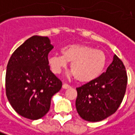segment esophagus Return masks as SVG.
<instances>
[{
	"label": "esophagus",
	"instance_id": "34e87169",
	"mask_svg": "<svg viewBox=\"0 0 135 135\" xmlns=\"http://www.w3.org/2000/svg\"><path fill=\"white\" fill-rule=\"evenodd\" d=\"M63 88L65 89H70V88H71V86L68 85L67 83H64V84H63Z\"/></svg>",
	"mask_w": 135,
	"mask_h": 135
}]
</instances>
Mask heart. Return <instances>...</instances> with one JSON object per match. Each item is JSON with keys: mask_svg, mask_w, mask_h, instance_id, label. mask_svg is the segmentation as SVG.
<instances>
[{"mask_svg": "<svg viewBox=\"0 0 135 135\" xmlns=\"http://www.w3.org/2000/svg\"><path fill=\"white\" fill-rule=\"evenodd\" d=\"M61 55H50L48 63L52 71L58 74L71 62L70 69L80 82H89L98 78L106 68V54L88 45H68L60 50Z\"/></svg>", "mask_w": 135, "mask_h": 135, "instance_id": "heart-1", "label": "heart"}]
</instances>
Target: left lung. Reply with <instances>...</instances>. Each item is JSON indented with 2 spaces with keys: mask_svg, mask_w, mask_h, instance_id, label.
<instances>
[{
  "mask_svg": "<svg viewBox=\"0 0 135 135\" xmlns=\"http://www.w3.org/2000/svg\"><path fill=\"white\" fill-rule=\"evenodd\" d=\"M127 82L125 66L114 55L106 72L76 89L75 105L80 118L86 121L98 122L114 113L124 98Z\"/></svg>",
  "mask_w": 135,
  "mask_h": 135,
  "instance_id": "left-lung-1",
  "label": "left lung"
}]
</instances>
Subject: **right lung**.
<instances>
[{
  "mask_svg": "<svg viewBox=\"0 0 135 135\" xmlns=\"http://www.w3.org/2000/svg\"><path fill=\"white\" fill-rule=\"evenodd\" d=\"M54 48L48 37L34 35L12 53L6 72V94L15 111L30 120L49 112L52 96L62 82L50 70L49 53Z\"/></svg>",
  "mask_w": 135,
  "mask_h": 135,
  "instance_id": "obj_1",
  "label": "right lung"
}]
</instances>
